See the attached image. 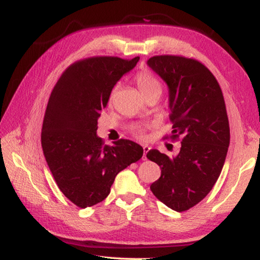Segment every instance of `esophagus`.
Masks as SVG:
<instances>
[{
	"instance_id": "esophagus-1",
	"label": "esophagus",
	"mask_w": 260,
	"mask_h": 260,
	"mask_svg": "<svg viewBox=\"0 0 260 260\" xmlns=\"http://www.w3.org/2000/svg\"><path fill=\"white\" fill-rule=\"evenodd\" d=\"M150 150V147L148 146H143V156H142V159L146 160L147 159V152Z\"/></svg>"
}]
</instances>
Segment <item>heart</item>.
I'll use <instances>...</instances> for the list:
<instances>
[{"mask_svg":"<svg viewBox=\"0 0 260 260\" xmlns=\"http://www.w3.org/2000/svg\"><path fill=\"white\" fill-rule=\"evenodd\" d=\"M135 82L136 85H138L141 93L144 95V98L150 94L160 93L161 91L160 81L158 80V78L155 74H152L150 71H147V70L140 71L136 74ZM114 91H116V88L112 90V95L114 94ZM133 132L136 136H139V138H142L143 136V129L141 128V127H134Z\"/></svg>","mask_w":260,"mask_h":260,"instance_id":"1","label":"heart"}]
</instances>
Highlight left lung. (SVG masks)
<instances>
[{"mask_svg": "<svg viewBox=\"0 0 260 260\" xmlns=\"http://www.w3.org/2000/svg\"><path fill=\"white\" fill-rule=\"evenodd\" d=\"M147 64L169 87L170 139L181 138L177 156L151 149L147 158L160 166L150 189L170 209L187 211L204 199L217 182L230 147V122L217 79L193 58L160 55Z\"/></svg>", "mask_w": 260, "mask_h": 260, "instance_id": "obj_1", "label": "left lung"}]
</instances>
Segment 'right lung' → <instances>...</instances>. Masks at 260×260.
<instances>
[{
  "mask_svg": "<svg viewBox=\"0 0 260 260\" xmlns=\"http://www.w3.org/2000/svg\"><path fill=\"white\" fill-rule=\"evenodd\" d=\"M139 59L99 56L78 60L51 91L42 125L43 153L60 191L81 209L107 199L116 175L143 155L133 141L121 139L108 146L96 134L112 88Z\"/></svg>",
  "mask_w": 260,
  "mask_h": 260,
  "instance_id": "1",
  "label": "right lung"
}]
</instances>
